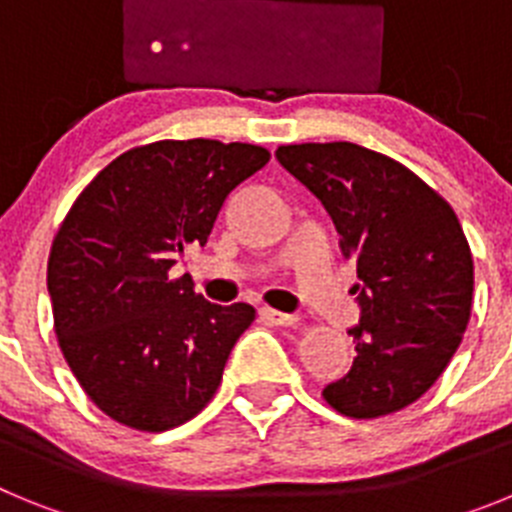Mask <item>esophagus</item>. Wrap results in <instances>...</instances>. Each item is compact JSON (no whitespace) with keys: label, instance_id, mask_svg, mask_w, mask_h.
Masks as SVG:
<instances>
[{"label":"esophagus","instance_id":"1","mask_svg":"<svg viewBox=\"0 0 512 512\" xmlns=\"http://www.w3.org/2000/svg\"><path fill=\"white\" fill-rule=\"evenodd\" d=\"M259 315H261V320L269 325H295L297 323V315H292V312L271 310V307H261Z\"/></svg>","mask_w":512,"mask_h":512}]
</instances>
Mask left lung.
I'll use <instances>...</instances> for the list:
<instances>
[{"label":"left lung","instance_id":"obj_1","mask_svg":"<svg viewBox=\"0 0 512 512\" xmlns=\"http://www.w3.org/2000/svg\"><path fill=\"white\" fill-rule=\"evenodd\" d=\"M277 161L323 202L361 279L356 359L325 402L348 418L408 408L449 366L472 312L459 217L408 166L356 143L279 146Z\"/></svg>","mask_w":512,"mask_h":512}]
</instances>
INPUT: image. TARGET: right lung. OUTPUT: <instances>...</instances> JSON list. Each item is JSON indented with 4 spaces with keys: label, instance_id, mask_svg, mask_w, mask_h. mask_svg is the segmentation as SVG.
<instances>
[{
    "label": "right lung",
    "instance_id": "1",
    "mask_svg": "<svg viewBox=\"0 0 512 512\" xmlns=\"http://www.w3.org/2000/svg\"><path fill=\"white\" fill-rule=\"evenodd\" d=\"M269 151L220 140H158L99 171L53 238L48 295L58 346L92 402L138 431L200 413L235 341L246 302L215 305L169 269L205 246L228 194Z\"/></svg>",
    "mask_w": 512,
    "mask_h": 512
}]
</instances>
